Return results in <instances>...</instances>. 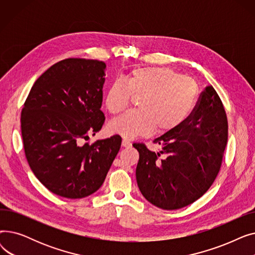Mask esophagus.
<instances>
[{
  "mask_svg": "<svg viewBox=\"0 0 255 255\" xmlns=\"http://www.w3.org/2000/svg\"><path fill=\"white\" fill-rule=\"evenodd\" d=\"M122 145L123 146H130L131 145V142H130V140L129 139H127V138H123V140H122Z\"/></svg>",
  "mask_w": 255,
  "mask_h": 255,
  "instance_id": "esophagus-1",
  "label": "esophagus"
}]
</instances>
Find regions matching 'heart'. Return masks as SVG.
<instances>
[{
  "label": "heart",
  "mask_w": 255,
  "mask_h": 255,
  "mask_svg": "<svg viewBox=\"0 0 255 255\" xmlns=\"http://www.w3.org/2000/svg\"><path fill=\"white\" fill-rule=\"evenodd\" d=\"M138 111L114 119L109 129L124 138L148 135L154 130L166 133L180 127L190 117L197 102L195 80L165 67H142L116 79L105 93V107L112 114L123 112L131 98Z\"/></svg>",
  "instance_id": "1"
}]
</instances>
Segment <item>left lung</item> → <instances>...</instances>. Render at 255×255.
Masks as SVG:
<instances>
[{
	"label": "left lung",
	"instance_id": "left-lung-1",
	"mask_svg": "<svg viewBox=\"0 0 255 255\" xmlns=\"http://www.w3.org/2000/svg\"><path fill=\"white\" fill-rule=\"evenodd\" d=\"M227 134L223 104L215 89L209 86L180 127L154 139L161 151L155 153L143 143H133L139 153L135 175L141 194L163 210L194 203L218 175Z\"/></svg>",
	"mask_w": 255,
	"mask_h": 255
}]
</instances>
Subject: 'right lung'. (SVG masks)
Returning <instances> with one entry per match:
<instances>
[{
  "instance_id": "add662e5",
  "label": "right lung",
  "mask_w": 255,
  "mask_h": 255,
  "mask_svg": "<svg viewBox=\"0 0 255 255\" xmlns=\"http://www.w3.org/2000/svg\"><path fill=\"white\" fill-rule=\"evenodd\" d=\"M104 62L66 59L33 85L21 112V135L28 163L46 188L66 198H83L103 184L122 143L120 135L94 143L104 123Z\"/></svg>"
}]
</instances>
